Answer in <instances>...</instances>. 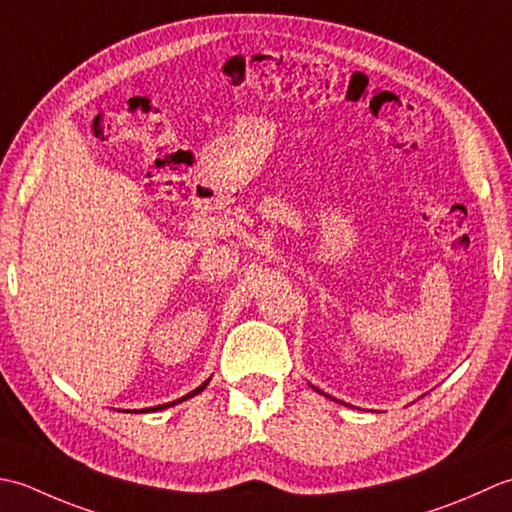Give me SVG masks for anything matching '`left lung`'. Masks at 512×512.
<instances>
[{"mask_svg": "<svg viewBox=\"0 0 512 512\" xmlns=\"http://www.w3.org/2000/svg\"><path fill=\"white\" fill-rule=\"evenodd\" d=\"M311 387H314V384H311ZM314 389H316V387H314ZM316 391H318V393H322L320 389H316ZM322 395H327V393H322ZM327 398H329V395H327ZM331 400H333V398H331Z\"/></svg>", "mask_w": 512, "mask_h": 512, "instance_id": "obj_1", "label": "left lung"}]
</instances>
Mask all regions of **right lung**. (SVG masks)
<instances>
[{
	"instance_id": "obj_1",
	"label": "right lung",
	"mask_w": 512,
	"mask_h": 512,
	"mask_svg": "<svg viewBox=\"0 0 512 512\" xmlns=\"http://www.w3.org/2000/svg\"><path fill=\"white\" fill-rule=\"evenodd\" d=\"M210 380L212 378H207L203 384H201V387H198V389H194L192 393H187V395H183V398L181 400H174V402H168V404H159V406H150V409H141L139 413H150V411H161V409H168V406H174V404H179V402H185V400H190V398H194V395H198V393H201L205 387H207V384H210ZM134 413H137V411H134Z\"/></svg>"
}]
</instances>
